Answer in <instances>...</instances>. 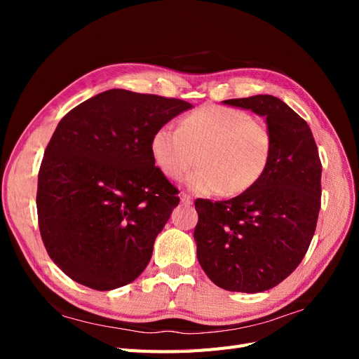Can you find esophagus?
<instances>
[{
    "label": "esophagus",
    "mask_w": 359,
    "mask_h": 359,
    "mask_svg": "<svg viewBox=\"0 0 359 359\" xmlns=\"http://www.w3.org/2000/svg\"><path fill=\"white\" fill-rule=\"evenodd\" d=\"M181 203L182 205H191L193 199L189 196V194H181Z\"/></svg>",
    "instance_id": "1"
}]
</instances>
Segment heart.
Segmentation results:
<instances>
[{
	"instance_id": "heart-1",
	"label": "heart",
	"mask_w": 359,
	"mask_h": 359,
	"mask_svg": "<svg viewBox=\"0 0 359 359\" xmlns=\"http://www.w3.org/2000/svg\"><path fill=\"white\" fill-rule=\"evenodd\" d=\"M149 153L156 168L180 180L196 161L199 168L186 186L201 194L233 196L252 189L265 173L273 136L265 123L245 111L206 104L182 119L180 128L160 126L151 136Z\"/></svg>"
}]
</instances>
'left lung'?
I'll return each instance as SVG.
<instances>
[{"label":"left lung","instance_id":"obj_1","mask_svg":"<svg viewBox=\"0 0 359 359\" xmlns=\"http://www.w3.org/2000/svg\"><path fill=\"white\" fill-rule=\"evenodd\" d=\"M264 116L273 136L269 165L229 201L198 199V260L214 285L257 293L281 283L306 256L320 210L322 165L309 124L274 95L224 100Z\"/></svg>","mask_w":359,"mask_h":359}]
</instances>
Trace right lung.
Here are the masks:
<instances>
[{
	"label": "right lung",
	"instance_id": "obj_1",
	"mask_svg": "<svg viewBox=\"0 0 359 359\" xmlns=\"http://www.w3.org/2000/svg\"><path fill=\"white\" fill-rule=\"evenodd\" d=\"M193 104L109 90L76 106L53 132L37 184L43 244L76 283L112 290L147 268L180 203L154 166L149 140Z\"/></svg>",
	"mask_w": 359,
	"mask_h": 359
}]
</instances>
